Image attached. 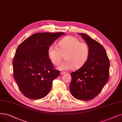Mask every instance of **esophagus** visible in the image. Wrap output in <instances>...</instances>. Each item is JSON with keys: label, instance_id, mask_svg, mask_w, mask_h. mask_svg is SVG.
<instances>
[{"label": "esophagus", "instance_id": "34e87169", "mask_svg": "<svg viewBox=\"0 0 122 122\" xmlns=\"http://www.w3.org/2000/svg\"><path fill=\"white\" fill-rule=\"evenodd\" d=\"M66 71H61V72H60V74H61V75H65V74H66Z\"/></svg>", "mask_w": 122, "mask_h": 122}]
</instances>
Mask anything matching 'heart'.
<instances>
[{"instance_id":"1","label":"heart","mask_w":122,"mask_h":122,"mask_svg":"<svg viewBox=\"0 0 122 122\" xmlns=\"http://www.w3.org/2000/svg\"><path fill=\"white\" fill-rule=\"evenodd\" d=\"M58 48L54 44L48 47L47 53L51 62L58 65L65 55L66 61L57 67L61 71H67L74 67L79 68L83 65L89 56V47L86 43L81 42L79 39L67 36L58 42Z\"/></svg>"}]
</instances>
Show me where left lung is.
I'll use <instances>...</instances> for the list:
<instances>
[{
    "instance_id": "1",
    "label": "left lung",
    "mask_w": 122,
    "mask_h": 122,
    "mask_svg": "<svg viewBox=\"0 0 122 122\" xmlns=\"http://www.w3.org/2000/svg\"><path fill=\"white\" fill-rule=\"evenodd\" d=\"M79 34L89 46V56L83 66L71 74L69 88L76 99L88 101L98 95L108 81L110 61L100 43L86 34Z\"/></svg>"
}]
</instances>
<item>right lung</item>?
Here are the masks:
<instances>
[{"mask_svg": "<svg viewBox=\"0 0 122 122\" xmlns=\"http://www.w3.org/2000/svg\"><path fill=\"white\" fill-rule=\"evenodd\" d=\"M65 33H36L18 46L13 61V76L22 93L33 100L42 99L60 75L48 57V47Z\"/></svg>", "mask_w": 122, "mask_h": 122, "instance_id": "right-lung-1", "label": "right lung"}]
</instances>
